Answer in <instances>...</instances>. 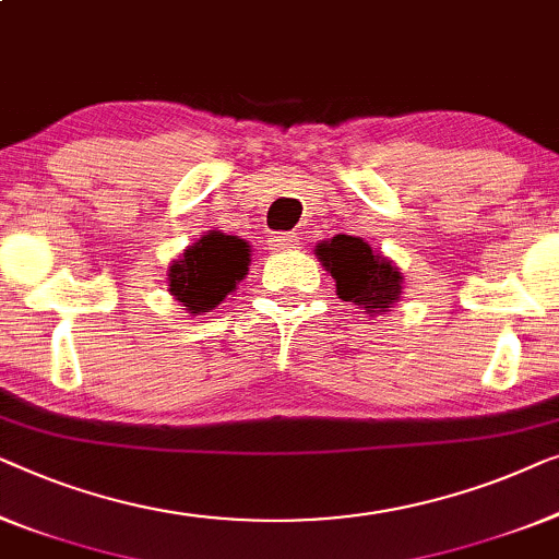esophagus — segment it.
Wrapping results in <instances>:
<instances>
[{"instance_id":"esophagus-1","label":"esophagus","mask_w":559,"mask_h":559,"mask_svg":"<svg viewBox=\"0 0 559 559\" xmlns=\"http://www.w3.org/2000/svg\"><path fill=\"white\" fill-rule=\"evenodd\" d=\"M301 238H298V233H273L271 235V246L273 250H288V248H296Z\"/></svg>"}]
</instances>
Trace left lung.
I'll use <instances>...</instances> for the list:
<instances>
[{
  "label": "left lung",
  "mask_w": 559,
  "mask_h": 559,
  "mask_svg": "<svg viewBox=\"0 0 559 559\" xmlns=\"http://www.w3.org/2000/svg\"><path fill=\"white\" fill-rule=\"evenodd\" d=\"M313 253L324 271L332 273L336 296L365 309L369 317L395 309L403 298V273L388 255L372 250L361 238L334 235L332 240L317 242Z\"/></svg>",
  "instance_id": "obj_1"
}]
</instances>
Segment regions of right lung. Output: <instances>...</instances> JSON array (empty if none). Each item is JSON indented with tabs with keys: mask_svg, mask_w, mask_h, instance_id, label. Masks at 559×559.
I'll use <instances>...</instances> for the list:
<instances>
[{
	"mask_svg": "<svg viewBox=\"0 0 559 559\" xmlns=\"http://www.w3.org/2000/svg\"><path fill=\"white\" fill-rule=\"evenodd\" d=\"M250 242L223 230H207L185 248L167 271L169 294L187 313L212 311L248 276Z\"/></svg>",
	"mask_w": 559,
	"mask_h": 559,
	"instance_id": "add662e5",
	"label": "right lung"
}]
</instances>
